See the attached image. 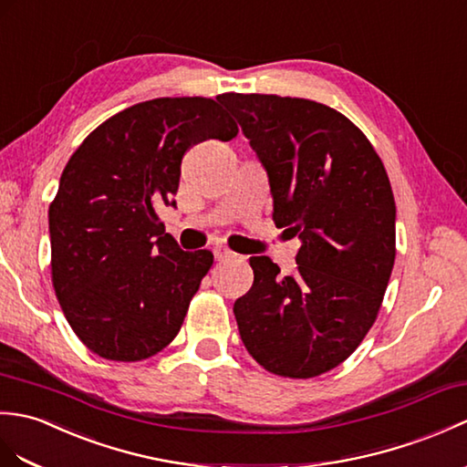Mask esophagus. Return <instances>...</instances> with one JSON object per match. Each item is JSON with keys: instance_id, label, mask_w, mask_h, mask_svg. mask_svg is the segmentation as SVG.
<instances>
[{"instance_id": "esophagus-1", "label": "esophagus", "mask_w": 467, "mask_h": 467, "mask_svg": "<svg viewBox=\"0 0 467 467\" xmlns=\"http://www.w3.org/2000/svg\"><path fill=\"white\" fill-rule=\"evenodd\" d=\"M236 253H233L231 248L226 246H214V258L216 260H236Z\"/></svg>"}]
</instances>
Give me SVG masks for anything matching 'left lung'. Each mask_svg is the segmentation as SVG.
Listing matches in <instances>:
<instances>
[{
    "mask_svg": "<svg viewBox=\"0 0 467 467\" xmlns=\"http://www.w3.org/2000/svg\"><path fill=\"white\" fill-rule=\"evenodd\" d=\"M221 103L263 162L276 226L300 238L288 276L268 256H251L254 283L233 308L241 340L268 372L320 376L364 340L392 275L396 202L386 169L332 107L258 93H224Z\"/></svg>",
    "mask_w": 467,
    "mask_h": 467,
    "instance_id": "obj_1",
    "label": "left lung"
}]
</instances>
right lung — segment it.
<instances>
[{
    "instance_id": "obj_1",
    "label": "right lung",
    "mask_w": 467,
    "mask_h": 467,
    "mask_svg": "<svg viewBox=\"0 0 467 467\" xmlns=\"http://www.w3.org/2000/svg\"><path fill=\"white\" fill-rule=\"evenodd\" d=\"M236 133L221 95L159 97L107 119L65 165L49 207L51 280L97 356L145 360L179 334L213 253H184L157 209L175 207L192 145Z\"/></svg>"
}]
</instances>
